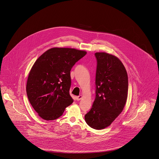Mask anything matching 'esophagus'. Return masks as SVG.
Wrapping results in <instances>:
<instances>
[{
    "label": "esophagus",
    "mask_w": 159,
    "mask_h": 159,
    "mask_svg": "<svg viewBox=\"0 0 159 159\" xmlns=\"http://www.w3.org/2000/svg\"><path fill=\"white\" fill-rule=\"evenodd\" d=\"M82 98V95H79V96H78V97H76V99L77 100V101H80L81 99Z\"/></svg>",
    "instance_id": "34e87169"
}]
</instances>
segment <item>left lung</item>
<instances>
[{"mask_svg": "<svg viewBox=\"0 0 159 159\" xmlns=\"http://www.w3.org/2000/svg\"><path fill=\"white\" fill-rule=\"evenodd\" d=\"M95 99L85 114L86 123L100 130L109 126L121 113L126 102L128 77L125 67L116 56L97 52Z\"/></svg>", "mask_w": 159, "mask_h": 159, "instance_id": "obj_1", "label": "left lung"}]
</instances>
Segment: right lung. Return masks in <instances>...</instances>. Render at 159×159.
Here are the masks:
<instances>
[{
	"label": "right lung",
	"instance_id": "add662e5",
	"mask_svg": "<svg viewBox=\"0 0 159 159\" xmlns=\"http://www.w3.org/2000/svg\"><path fill=\"white\" fill-rule=\"evenodd\" d=\"M86 54L76 49L53 48L36 61L29 75L26 92L31 105L42 119L55 120L73 103L69 93L70 71Z\"/></svg>",
	"mask_w": 159,
	"mask_h": 159
}]
</instances>
